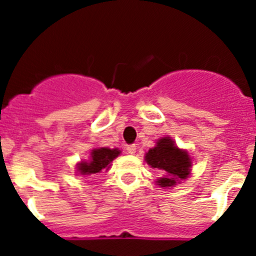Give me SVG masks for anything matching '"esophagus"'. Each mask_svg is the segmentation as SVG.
Returning <instances> with one entry per match:
<instances>
[{"label":"esophagus","instance_id":"esophagus-1","mask_svg":"<svg viewBox=\"0 0 256 256\" xmlns=\"http://www.w3.org/2000/svg\"><path fill=\"white\" fill-rule=\"evenodd\" d=\"M126 152L130 154V155H134V154H136V144H130V146H126Z\"/></svg>","mask_w":256,"mask_h":256}]
</instances>
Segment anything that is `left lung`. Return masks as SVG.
<instances>
[{
  "instance_id": "1",
  "label": "left lung",
  "mask_w": 256,
  "mask_h": 256,
  "mask_svg": "<svg viewBox=\"0 0 256 256\" xmlns=\"http://www.w3.org/2000/svg\"><path fill=\"white\" fill-rule=\"evenodd\" d=\"M144 160L151 168L159 169L164 173L162 178L156 180L160 187H174L191 173L192 162L188 152L176 146L170 137L158 140L155 148L146 152Z\"/></svg>"
}]
</instances>
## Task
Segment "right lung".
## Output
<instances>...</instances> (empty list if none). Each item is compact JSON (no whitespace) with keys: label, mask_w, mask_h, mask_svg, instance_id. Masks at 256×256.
<instances>
[{"label":"right lung","mask_w":256,"mask_h":256,"mask_svg":"<svg viewBox=\"0 0 256 256\" xmlns=\"http://www.w3.org/2000/svg\"><path fill=\"white\" fill-rule=\"evenodd\" d=\"M120 155L119 148H98L91 151L90 160L80 162L76 164V172L80 176H91V174L100 173L102 169L108 170L110 168V162Z\"/></svg>","instance_id":"right-lung-1"}]
</instances>
